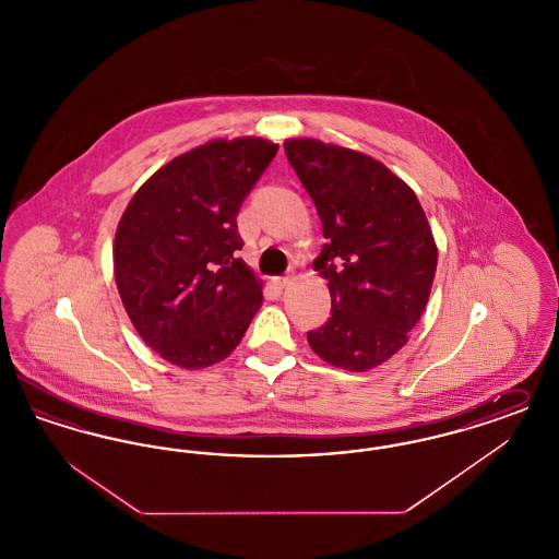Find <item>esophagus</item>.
Segmentation results:
<instances>
[{"label":"esophagus","instance_id":"obj_1","mask_svg":"<svg viewBox=\"0 0 559 559\" xmlns=\"http://www.w3.org/2000/svg\"><path fill=\"white\" fill-rule=\"evenodd\" d=\"M293 276L289 274V276H281V278H276L274 281V285L278 287V289H285V287H289L292 285Z\"/></svg>","mask_w":559,"mask_h":559}]
</instances>
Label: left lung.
Listing matches in <instances>:
<instances>
[{
    "instance_id": "1",
    "label": "left lung",
    "mask_w": 559,
    "mask_h": 559,
    "mask_svg": "<svg viewBox=\"0 0 559 559\" xmlns=\"http://www.w3.org/2000/svg\"><path fill=\"white\" fill-rule=\"evenodd\" d=\"M312 197L324 247L314 270L326 278L331 317L308 344L337 369L371 371L406 346L438 266L426 212L404 180L365 153L314 138L285 140Z\"/></svg>"
}]
</instances>
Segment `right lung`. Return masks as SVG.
Listing matches in <instances>:
<instances>
[{
	"instance_id": "obj_1",
	"label": "right lung",
	"mask_w": 559,
	"mask_h": 559,
	"mask_svg": "<svg viewBox=\"0 0 559 559\" xmlns=\"http://www.w3.org/2000/svg\"><path fill=\"white\" fill-rule=\"evenodd\" d=\"M278 144L210 140L165 163L119 219L112 266L123 308L163 360L197 371L239 346L264 283L240 260L237 213Z\"/></svg>"
}]
</instances>
